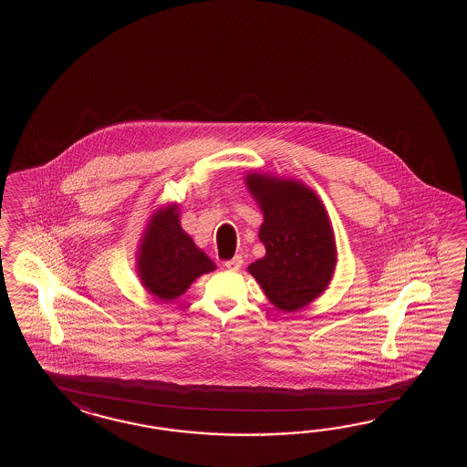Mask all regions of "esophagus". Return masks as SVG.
<instances>
[{
	"label": "esophagus",
	"instance_id": "esophagus-1",
	"mask_svg": "<svg viewBox=\"0 0 467 467\" xmlns=\"http://www.w3.org/2000/svg\"><path fill=\"white\" fill-rule=\"evenodd\" d=\"M242 264H244V260H242L240 255H237V257H234L232 260H227L225 267L229 268V270H238V268L242 267Z\"/></svg>",
	"mask_w": 467,
	"mask_h": 467
}]
</instances>
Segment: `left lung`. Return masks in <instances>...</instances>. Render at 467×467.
I'll use <instances>...</instances> for the list:
<instances>
[{
    "label": "left lung",
    "mask_w": 467,
    "mask_h": 467,
    "mask_svg": "<svg viewBox=\"0 0 467 467\" xmlns=\"http://www.w3.org/2000/svg\"><path fill=\"white\" fill-rule=\"evenodd\" d=\"M245 183L264 212L258 238L265 245V257L248 272L278 310L296 312L316 300L334 275L337 254L327 212L296 180L252 171Z\"/></svg>",
    "instance_id": "obj_1"
}]
</instances>
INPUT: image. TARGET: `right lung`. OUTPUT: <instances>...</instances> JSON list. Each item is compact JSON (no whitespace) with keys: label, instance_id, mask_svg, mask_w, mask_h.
<instances>
[{"label":"right lung","instance_id":"obj_1","mask_svg":"<svg viewBox=\"0 0 467 467\" xmlns=\"http://www.w3.org/2000/svg\"><path fill=\"white\" fill-rule=\"evenodd\" d=\"M179 207L157 210L141 237L137 272L151 296L171 302L185 294L195 278L215 270V264L202 252L180 225Z\"/></svg>","mask_w":467,"mask_h":467}]
</instances>
